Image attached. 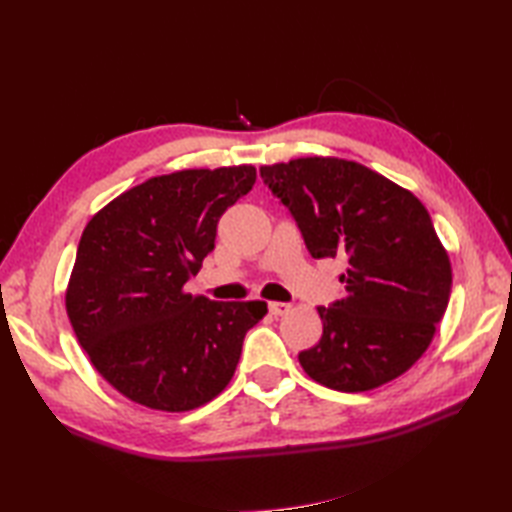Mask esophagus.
Segmentation results:
<instances>
[{
  "label": "esophagus",
  "mask_w": 512,
  "mask_h": 512,
  "mask_svg": "<svg viewBox=\"0 0 512 512\" xmlns=\"http://www.w3.org/2000/svg\"><path fill=\"white\" fill-rule=\"evenodd\" d=\"M268 310L273 317H284V314L290 312V303H284V301H270L268 303Z\"/></svg>",
  "instance_id": "34e87169"
}]
</instances>
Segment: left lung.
I'll return each mask as SVG.
<instances>
[{
  "label": "left lung",
  "mask_w": 512,
  "mask_h": 512,
  "mask_svg": "<svg viewBox=\"0 0 512 512\" xmlns=\"http://www.w3.org/2000/svg\"><path fill=\"white\" fill-rule=\"evenodd\" d=\"M314 259L343 257L345 297L319 306L323 334L299 354L312 380L356 394L405 374L427 352L451 295V262L411 191L343 158L262 167Z\"/></svg>",
  "instance_id": "1"
}]
</instances>
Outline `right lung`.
<instances>
[{
	"label": "right lung",
	"mask_w": 512,
	"mask_h": 512,
	"mask_svg": "<svg viewBox=\"0 0 512 512\" xmlns=\"http://www.w3.org/2000/svg\"><path fill=\"white\" fill-rule=\"evenodd\" d=\"M253 165L184 169L118 195L85 226L65 310L107 383L158 411H191L231 383L266 301H211L184 284L217 222L253 189Z\"/></svg>",
	"instance_id": "1"
}]
</instances>
